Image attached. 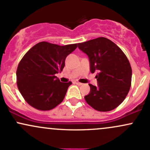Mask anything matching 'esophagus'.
<instances>
[{"label":"esophagus","instance_id":"1","mask_svg":"<svg viewBox=\"0 0 150 150\" xmlns=\"http://www.w3.org/2000/svg\"><path fill=\"white\" fill-rule=\"evenodd\" d=\"M75 83L77 84V85H82V83H80V82H78V81H75Z\"/></svg>","mask_w":150,"mask_h":150}]
</instances>
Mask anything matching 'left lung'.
Segmentation results:
<instances>
[{
    "label": "left lung",
    "instance_id": "8db88e82",
    "mask_svg": "<svg viewBox=\"0 0 150 150\" xmlns=\"http://www.w3.org/2000/svg\"><path fill=\"white\" fill-rule=\"evenodd\" d=\"M88 55L90 72L98 71V85L90 84L85 101L93 109L108 112L124 101L131 87L132 67L123 51L112 41L100 37L78 44Z\"/></svg>",
    "mask_w": 150,
    "mask_h": 150
}]
</instances>
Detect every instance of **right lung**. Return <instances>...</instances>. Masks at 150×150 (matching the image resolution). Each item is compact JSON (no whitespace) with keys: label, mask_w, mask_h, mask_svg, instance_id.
<instances>
[{"label":"right lung","mask_w":150,"mask_h":150,"mask_svg":"<svg viewBox=\"0 0 150 150\" xmlns=\"http://www.w3.org/2000/svg\"><path fill=\"white\" fill-rule=\"evenodd\" d=\"M78 44L64 46L42 41L25 54L16 71L17 85L24 100L38 110H50L62 103L72 82L61 83V72L67 55Z\"/></svg>","instance_id":"1"}]
</instances>
